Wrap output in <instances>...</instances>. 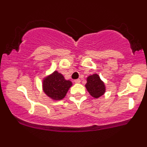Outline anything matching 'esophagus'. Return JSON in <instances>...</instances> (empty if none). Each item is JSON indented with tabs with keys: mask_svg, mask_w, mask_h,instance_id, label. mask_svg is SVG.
<instances>
[{
	"mask_svg": "<svg viewBox=\"0 0 147 147\" xmlns=\"http://www.w3.org/2000/svg\"><path fill=\"white\" fill-rule=\"evenodd\" d=\"M81 82V80L79 79H75V84H79V83Z\"/></svg>",
	"mask_w": 147,
	"mask_h": 147,
	"instance_id": "esophagus-1",
	"label": "esophagus"
}]
</instances>
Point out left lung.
<instances>
[{
    "label": "left lung",
    "mask_w": 147,
    "mask_h": 147,
    "mask_svg": "<svg viewBox=\"0 0 147 147\" xmlns=\"http://www.w3.org/2000/svg\"><path fill=\"white\" fill-rule=\"evenodd\" d=\"M86 88L94 98H97L101 96L105 92V84L100 80L99 76L96 74H94L88 77Z\"/></svg>",
    "instance_id": "8db88e82"
}]
</instances>
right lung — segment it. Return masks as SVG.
Returning <instances> with one entry per match:
<instances>
[{
  "label": "right lung",
  "instance_id": "obj_1",
  "mask_svg": "<svg viewBox=\"0 0 147 147\" xmlns=\"http://www.w3.org/2000/svg\"><path fill=\"white\" fill-rule=\"evenodd\" d=\"M72 85L71 81L66 80L61 74L55 71L44 79L43 90L52 99L61 100L64 98Z\"/></svg>",
  "mask_w": 147,
  "mask_h": 147
}]
</instances>
